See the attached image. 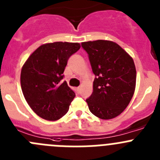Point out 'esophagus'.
I'll use <instances>...</instances> for the list:
<instances>
[{"label":"esophagus","mask_w":160,"mask_h":160,"mask_svg":"<svg viewBox=\"0 0 160 160\" xmlns=\"http://www.w3.org/2000/svg\"><path fill=\"white\" fill-rule=\"evenodd\" d=\"M77 90H78V92H80V91H81V87H78Z\"/></svg>","instance_id":"1"}]
</instances>
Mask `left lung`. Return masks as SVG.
Segmentation results:
<instances>
[{
    "label": "left lung",
    "mask_w": 160,
    "mask_h": 160,
    "mask_svg": "<svg viewBox=\"0 0 160 160\" xmlns=\"http://www.w3.org/2000/svg\"><path fill=\"white\" fill-rule=\"evenodd\" d=\"M82 46L96 75L92 93L86 100L89 111L101 119L115 118L127 108L134 93L137 72L133 58L112 41L86 42Z\"/></svg>",
    "instance_id": "1"
}]
</instances>
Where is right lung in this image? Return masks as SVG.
<instances>
[{"instance_id": "add662e5", "label": "right lung", "mask_w": 160, "mask_h": 160, "mask_svg": "<svg viewBox=\"0 0 160 160\" xmlns=\"http://www.w3.org/2000/svg\"><path fill=\"white\" fill-rule=\"evenodd\" d=\"M79 43L56 42L39 46L21 70L20 83L27 104L39 117L56 121L66 115L75 97L67 82L61 84L70 56Z\"/></svg>"}]
</instances>
